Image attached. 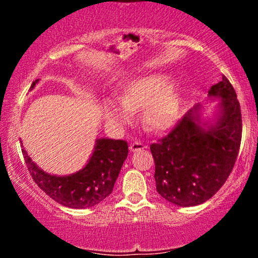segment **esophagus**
Listing matches in <instances>:
<instances>
[{"label": "esophagus", "mask_w": 258, "mask_h": 258, "mask_svg": "<svg viewBox=\"0 0 258 258\" xmlns=\"http://www.w3.org/2000/svg\"><path fill=\"white\" fill-rule=\"evenodd\" d=\"M147 146H144L143 143H141V142H133L131 143V146H130V149H131V152H138V150H143L146 149Z\"/></svg>", "instance_id": "1"}]
</instances>
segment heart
Instances as JSON below:
<instances>
[{
  "mask_svg": "<svg viewBox=\"0 0 258 258\" xmlns=\"http://www.w3.org/2000/svg\"><path fill=\"white\" fill-rule=\"evenodd\" d=\"M166 75H149L128 82L121 88V103L108 102L105 111L115 125L122 126L132 120V111L143 109V122L153 131H166L178 120L182 97L173 90Z\"/></svg>",
  "mask_w": 258,
  "mask_h": 258,
  "instance_id": "obj_1",
  "label": "heart"
}]
</instances>
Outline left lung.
Segmentation results:
<instances>
[{"label": "left lung", "instance_id": "obj_1", "mask_svg": "<svg viewBox=\"0 0 258 258\" xmlns=\"http://www.w3.org/2000/svg\"><path fill=\"white\" fill-rule=\"evenodd\" d=\"M220 98L218 117L204 128L195 105L165 137L150 144L158 193L177 206H195L212 198L232 172L241 142V110L226 76L210 88ZM207 125V123H204Z\"/></svg>", "mask_w": 258, "mask_h": 258}]
</instances>
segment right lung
<instances>
[{"mask_svg":"<svg viewBox=\"0 0 258 258\" xmlns=\"http://www.w3.org/2000/svg\"><path fill=\"white\" fill-rule=\"evenodd\" d=\"M38 80L32 82L30 90ZM26 167L40 189L60 205L72 209H88L111 194L123 161L128 154V146L120 139H97L96 148L87 165L70 176H53L43 172L22 149Z\"/></svg>","mask_w":258,"mask_h":258,"instance_id":"obj_1","label":"right lung"}]
</instances>
